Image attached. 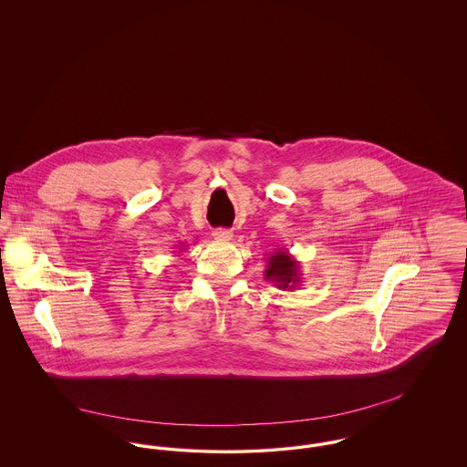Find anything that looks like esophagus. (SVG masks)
I'll return each instance as SVG.
<instances>
[{
  "mask_svg": "<svg viewBox=\"0 0 467 467\" xmlns=\"http://www.w3.org/2000/svg\"><path fill=\"white\" fill-rule=\"evenodd\" d=\"M213 238H215L217 242H229V240H233V231L219 227V229L213 231Z\"/></svg>",
  "mask_w": 467,
  "mask_h": 467,
  "instance_id": "esophagus-1",
  "label": "esophagus"
}]
</instances>
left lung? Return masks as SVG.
Listing matches in <instances>:
<instances>
[{
    "mask_svg": "<svg viewBox=\"0 0 467 467\" xmlns=\"http://www.w3.org/2000/svg\"><path fill=\"white\" fill-rule=\"evenodd\" d=\"M266 265L265 278L278 289L292 290L301 284L299 263L290 255L289 250H275V254L267 255Z\"/></svg>",
    "mask_w": 467,
    "mask_h": 467,
    "instance_id": "obj_1",
    "label": "left lung"
}]
</instances>
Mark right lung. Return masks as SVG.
<instances>
[{
	"label": "right lung",
	"mask_w": 467,
	"mask_h": 467,
	"mask_svg": "<svg viewBox=\"0 0 467 467\" xmlns=\"http://www.w3.org/2000/svg\"><path fill=\"white\" fill-rule=\"evenodd\" d=\"M180 250H182V248H180Z\"/></svg>",
	"instance_id": "right-lung-1"
}]
</instances>
